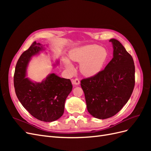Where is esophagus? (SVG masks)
I'll return each mask as SVG.
<instances>
[{"mask_svg":"<svg viewBox=\"0 0 151 151\" xmlns=\"http://www.w3.org/2000/svg\"><path fill=\"white\" fill-rule=\"evenodd\" d=\"M72 83L73 85H75V86H77L80 84V81L78 79H73L72 81Z\"/></svg>","mask_w":151,"mask_h":151,"instance_id":"esophagus-1","label":"esophagus"}]
</instances>
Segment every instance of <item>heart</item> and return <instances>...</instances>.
Listing matches in <instances>:
<instances>
[{
	"mask_svg": "<svg viewBox=\"0 0 151 151\" xmlns=\"http://www.w3.org/2000/svg\"><path fill=\"white\" fill-rule=\"evenodd\" d=\"M71 60L81 63L80 71L86 77H92L101 71L108 58L107 50L98 45H86L73 49L69 53ZM65 67L69 71L74 70V67L67 58Z\"/></svg>",
	"mask_w": 151,
	"mask_h": 151,
	"instance_id": "b5f03b06",
	"label": "heart"
}]
</instances>
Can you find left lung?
Listing matches in <instances>:
<instances>
[{
  "label": "left lung",
  "instance_id": "1",
  "mask_svg": "<svg viewBox=\"0 0 151 151\" xmlns=\"http://www.w3.org/2000/svg\"><path fill=\"white\" fill-rule=\"evenodd\" d=\"M109 42L113 48L111 60L98 74L81 81L88 111L98 119H106L119 112L135 86L133 58L119 41L111 38Z\"/></svg>",
  "mask_w": 151,
  "mask_h": 151
}]
</instances>
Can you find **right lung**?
Segmentation results:
<instances>
[{
	"label": "right lung",
	"instance_id": "obj_1",
	"mask_svg": "<svg viewBox=\"0 0 151 151\" xmlns=\"http://www.w3.org/2000/svg\"><path fill=\"white\" fill-rule=\"evenodd\" d=\"M46 50L35 42L22 53L16 66L14 84L17 97L23 107L39 120L51 122L60 118L64 112L65 102L72 89L70 79L50 74L40 83L26 77L27 68L33 57ZM57 60L53 65H58Z\"/></svg>",
	"mask_w": 151,
	"mask_h": 151
}]
</instances>
